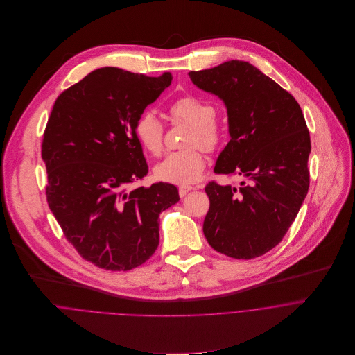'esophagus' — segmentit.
Wrapping results in <instances>:
<instances>
[{
    "label": "esophagus",
    "mask_w": 355,
    "mask_h": 355,
    "mask_svg": "<svg viewBox=\"0 0 355 355\" xmlns=\"http://www.w3.org/2000/svg\"><path fill=\"white\" fill-rule=\"evenodd\" d=\"M191 190H196V189L191 187V186H186V184H184V186H180V187H179V196H180V197H184V196H186L187 193H190Z\"/></svg>",
    "instance_id": "esophagus-1"
}]
</instances>
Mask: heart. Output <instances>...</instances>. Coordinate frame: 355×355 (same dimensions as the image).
Masks as SVG:
<instances>
[{
  "mask_svg": "<svg viewBox=\"0 0 355 355\" xmlns=\"http://www.w3.org/2000/svg\"><path fill=\"white\" fill-rule=\"evenodd\" d=\"M169 114L173 123H186L190 130L186 134L184 150L168 154L154 169L159 180L189 184L201 178L205 169V152H214L223 139V132L216 119V107L194 96H184L172 102ZM135 138L141 146L153 155L164 150V127L153 112L142 113L135 123Z\"/></svg>",
  "mask_w": 355,
  "mask_h": 355,
  "instance_id": "obj_1",
  "label": "heart"
}]
</instances>
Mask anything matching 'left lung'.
I'll use <instances>...</instances> for the list:
<instances>
[{
  "label": "left lung",
  "instance_id": "1",
  "mask_svg": "<svg viewBox=\"0 0 355 355\" xmlns=\"http://www.w3.org/2000/svg\"><path fill=\"white\" fill-rule=\"evenodd\" d=\"M191 82L221 98L231 141L214 173L245 178L241 187L209 182L203 221L207 243L218 253L250 259L277 246L309 190L310 134L297 100L254 65L231 60L189 72Z\"/></svg>",
  "mask_w": 355,
  "mask_h": 355
}]
</instances>
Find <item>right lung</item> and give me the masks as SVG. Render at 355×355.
Returning a JSON list of instances; mask_svg holds the SVG:
<instances>
[{
	"label": "right lung",
	"instance_id": "add662e5",
	"mask_svg": "<svg viewBox=\"0 0 355 355\" xmlns=\"http://www.w3.org/2000/svg\"><path fill=\"white\" fill-rule=\"evenodd\" d=\"M105 67L64 90L48 120L42 159L46 200L67 241L106 270H130L152 257L158 216L179 201L169 183L139 186L148 175L135 123L171 85Z\"/></svg>",
	"mask_w": 355,
	"mask_h": 355
}]
</instances>
